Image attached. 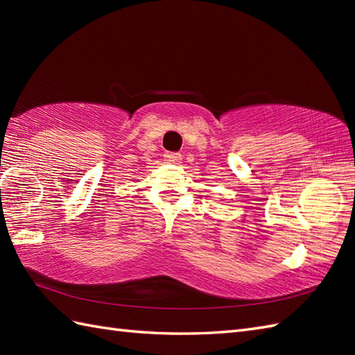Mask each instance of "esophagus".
<instances>
[{
	"instance_id": "obj_1",
	"label": "esophagus",
	"mask_w": 355,
	"mask_h": 355,
	"mask_svg": "<svg viewBox=\"0 0 355 355\" xmlns=\"http://www.w3.org/2000/svg\"><path fill=\"white\" fill-rule=\"evenodd\" d=\"M183 160V155L178 153H166L164 154V162L169 164H180Z\"/></svg>"
}]
</instances>
